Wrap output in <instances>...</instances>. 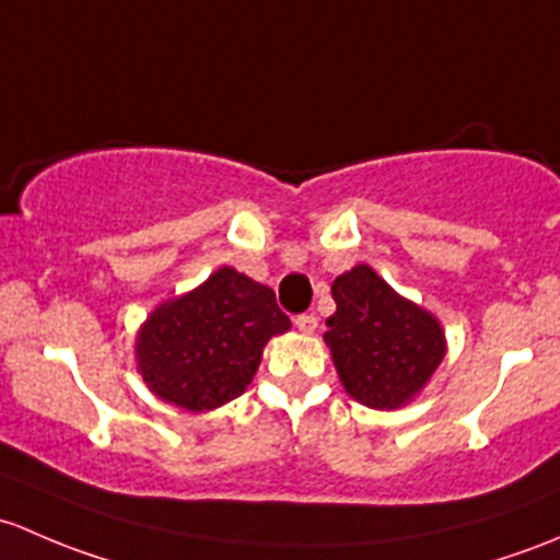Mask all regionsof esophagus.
<instances>
[{
  "mask_svg": "<svg viewBox=\"0 0 560 560\" xmlns=\"http://www.w3.org/2000/svg\"><path fill=\"white\" fill-rule=\"evenodd\" d=\"M293 323H296L299 331H304V334H313L315 328H318V318H315L313 313H302V315H296V318H293Z\"/></svg>",
  "mask_w": 560,
  "mask_h": 560,
  "instance_id": "obj_1",
  "label": "esophagus"
}]
</instances>
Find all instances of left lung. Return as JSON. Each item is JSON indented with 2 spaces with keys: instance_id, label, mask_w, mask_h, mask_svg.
Segmentation results:
<instances>
[{
  "instance_id": "left-lung-1",
  "label": "left lung",
  "mask_w": 560,
  "mask_h": 560,
  "mask_svg": "<svg viewBox=\"0 0 560 560\" xmlns=\"http://www.w3.org/2000/svg\"><path fill=\"white\" fill-rule=\"evenodd\" d=\"M337 313L323 334L345 390L361 405L394 409L412 399L445 355V334L425 310L401 299L372 269L334 280Z\"/></svg>"
}]
</instances>
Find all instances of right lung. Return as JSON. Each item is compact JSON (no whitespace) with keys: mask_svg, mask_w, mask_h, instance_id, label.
<instances>
[{"mask_svg":"<svg viewBox=\"0 0 560 560\" xmlns=\"http://www.w3.org/2000/svg\"><path fill=\"white\" fill-rule=\"evenodd\" d=\"M288 326L272 288L223 267L155 310L137 339V361L155 396L201 412L237 399L264 345Z\"/></svg>","mask_w":560,"mask_h":560,"instance_id":"1","label":"right lung"}]
</instances>
